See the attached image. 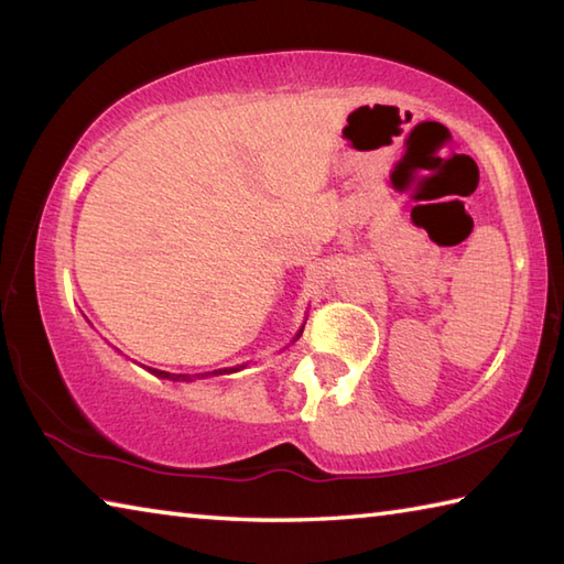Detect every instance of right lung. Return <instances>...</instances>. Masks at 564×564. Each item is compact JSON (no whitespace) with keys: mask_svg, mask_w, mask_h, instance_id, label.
I'll return each instance as SVG.
<instances>
[{"mask_svg":"<svg viewBox=\"0 0 564 564\" xmlns=\"http://www.w3.org/2000/svg\"><path fill=\"white\" fill-rule=\"evenodd\" d=\"M301 334H303V329H301ZM301 334H297V337H301ZM230 370H239V368H223V370H213V373H200V376H184V373L176 376V373H166V370L152 368V373L160 376V378H170V380H194V378H203V376H223V373H230Z\"/></svg>","mask_w":564,"mask_h":564,"instance_id":"obj_1","label":"right lung"}]
</instances>
